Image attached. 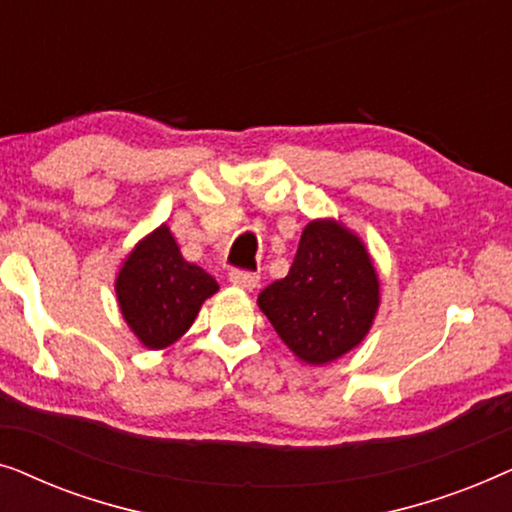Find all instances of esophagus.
<instances>
[{"instance_id": "esophagus-1", "label": "esophagus", "mask_w": 512, "mask_h": 512, "mask_svg": "<svg viewBox=\"0 0 512 512\" xmlns=\"http://www.w3.org/2000/svg\"><path fill=\"white\" fill-rule=\"evenodd\" d=\"M230 284L240 286L244 291H254L258 286V275L256 272H247V270H230Z\"/></svg>"}]
</instances>
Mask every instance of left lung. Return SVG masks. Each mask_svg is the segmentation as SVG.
<instances>
[{
	"label": "left lung",
	"mask_w": 512,
	"mask_h": 512,
	"mask_svg": "<svg viewBox=\"0 0 512 512\" xmlns=\"http://www.w3.org/2000/svg\"><path fill=\"white\" fill-rule=\"evenodd\" d=\"M258 307L284 345L324 366L361 345L380 307V279L359 235L333 219L310 221L289 275L265 286Z\"/></svg>",
	"instance_id": "obj_1"
}]
</instances>
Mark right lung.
<instances>
[{
	"mask_svg": "<svg viewBox=\"0 0 512 512\" xmlns=\"http://www.w3.org/2000/svg\"><path fill=\"white\" fill-rule=\"evenodd\" d=\"M216 291V279L181 256L165 223L137 242L116 277L123 319L149 349H165L177 342Z\"/></svg>",
	"mask_w": 512,
	"mask_h": 512,
	"instance_id": "right-lung-1",
	"label": "right lung"
}]
</instances>
